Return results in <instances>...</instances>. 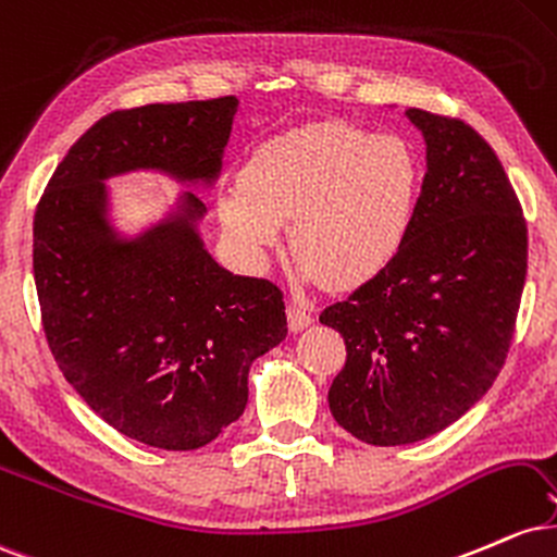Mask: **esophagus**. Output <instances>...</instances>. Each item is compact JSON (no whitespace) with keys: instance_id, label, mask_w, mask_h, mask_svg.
Segmentation results:
<instances>
[{"instance_id":"esophagus-1","label":"esophagus","mask_w":557,"mask_h":557,"mask_svg":"<svg viewBox=\"0 0 557 557\" xmlns=\"http://www.w3.org/2000/svg\"><path fill=\"white\" fill-rule=\"evenodd\" d=\"M286 318H289L292 331H302L312 323V320H315V315H312V312L299 302H289V307H286Z\"/></svg>"}]
</instances>
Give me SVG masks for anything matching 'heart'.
<instances>
[{"mask_svg": "<svg viewBox=\"0 0 557 557\" xmlns=\"http://www.w3.org/2000/svg\"><path fill=\"white\" fill-rule=\"evenodd\" d=\"M417 195L420 161L407 140L325 122L263 143L219 213L247 250L292 224L297 263L329 289H355L394 260Z\"/></svg>", "mask_w": 557, "mask_h": 557, "instance_id": "1", "label": "heart"}]
</instances>
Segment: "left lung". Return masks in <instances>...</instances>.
Instances as JSON below:
<instances>
[{
  "mask_svg": "<svg viewBox=\"0 0 557 557\" xmlns=\"http://www.w3.org/2000/svg\"><path fill=\"white\" fill-rule=\"evenodd\" d=\"M407 116L428 143V174L404 245L320 312L346 344L331 414L370 446L441 433L487 394L527 281V221L495 150L456 116Z\"/></svg>",
  "mask_w": 557,
  "mask_h": 557,
  "instance_id": "obj_1",
  "label": "left lung"
}]
</instances>
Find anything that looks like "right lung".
Here are the masks:
<instances>
[{
  "instance_id": "add662e5",
  "label": "right lung",
  "mask_w": 557,
  "mask_h": 557,
  "mask_svg": "<svg viewBox=\"0 0 557 557\" xmlns=\"http://www.w3.org/2000/svg\"><path fill=\"white\" fill-rule=\"evenodd\" d=\"M237 107L221 96L111 111L67 150L33 215V276L59 370L103 422L153 448L195 450L239 420L252 359L286 336L284 294L215 263L193 193L172 219L122 239L103 180L156 169L211 185Z\"/></svg>"
}]
</instances>
